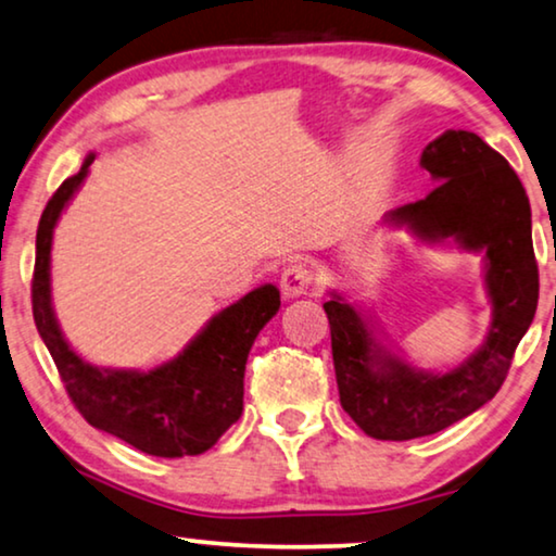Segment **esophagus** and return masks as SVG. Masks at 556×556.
I'll return each instance as SVG.
<instances>
[{"instance_id":"34e87169","label":"esophagus","mask_w":556,"mask_h":556,"mask_svg":"<svg viewBox=\"0 0 556 556\" xmlns=\"http://www.w3.org/2000/svg\"><path fill=\"white\" fill-rule=\"evenodd\" d=\"M313 285H315V274L307 264L302 262H294L287 266L282 271V279H279V287H282V294L287 300L302 298V294L313 290Z\"/></svg>"}]
</instances>
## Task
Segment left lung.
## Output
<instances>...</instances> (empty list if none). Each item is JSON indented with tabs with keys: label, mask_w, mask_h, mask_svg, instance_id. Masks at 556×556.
<instances>
[{
	"label": "left lung",
	"mask_w": 556,
	"mask_h": 556,
	"mask_svg": "<svg viewBox=\"0 0 556 556\" xmlns=\"http://www.w3.org/2000/svg\"><path fill=\"white\" fill-rule=\"evenodd\" d=\"M419 165L438 185L383 220L406 226L421 241L455 239L463 249L485 251L493 320L468 361L447 374H427L376 343L358 309L332 292L323 307L340 404L374 440L427 438L491 402L539 302L529 198L506 157L472 131L447 129L425 147Z\"/></svg>",
	"instance_id": "1"
}]
</instances>
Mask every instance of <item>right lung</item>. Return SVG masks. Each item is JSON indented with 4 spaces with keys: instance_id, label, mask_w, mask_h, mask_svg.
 <instances>
[{
    "instance_id": "1",
    "label": "right lung",
    "mask_w": 556,
    "mask_h": 556,
    "mask_svg": "<svg viewBox=\"0 0 556 556\" xmlns=\"http://www.w3.org/2000/svg\"><path fill=\"white\" fill-rule=\"evenodd\" d=\"M96 154L53 192L40 216L35 241L33 315L42 343L53 355L71 402L96 429L154 457L201 455L243 412V371L258 330L277 315L279 290L256 287L220 309L190 345L152 371H109L86 364L65 343L50 302V247L53 228Z\"/></svg>"
}]
</instances>
